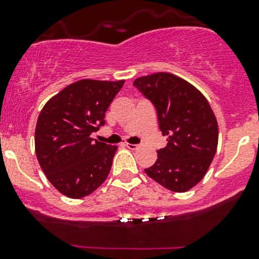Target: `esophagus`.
I'll use <instances>...</instances> for the list:
<instances>
[{"label": "esophagus", "instance_id": "34e87169", "mask_svg": "<svg viewBox=\"0 0 259 259\" xmlns=\"http://www.w3.org/2000/svg\"><path fill=\"white\" fill-rule=\"evenodd\" d=\"M126 146L130 149V150H137V149L139 148V145L138 144H130V143H126Z\"/></svg>", "mask_w": 259, "mask_h": 259}]
</instances>
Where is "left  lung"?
I'll return each mask as SVG.
<instances>
[{"label": "left lung", "instance_id": "1", "mask_svg": "<svg viewBox=\"0 0 259 259\" xmlns=\"http://www.w3.org/2000/svg\"><path fill=\"white\" fill-rule=\"evenodd\" d=\"M156 108L168 144L146 176L171 192H188L207 173L218 146V122L209 101L195 86L169 72L134 80Z\"/></svg>", "mask_w": 259, "mask_h": 259}]
</instances>
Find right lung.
Listing matches in <instances>:
<instances>
[{
    "mask_svg": "<svg viewBox=\"0 0 259 259\" xmlns=\"http://www.w3.org/2000/svg\"><path fill=\"white\" fill-rule=\"evenodd\" d=\"M124 81H75L52 96L38 115L36 156L61 194L80 199L108 178L117 146L90 135L105 124L106 110Z\"/></svg>",
    "mask_w": 259,
    "mask_h": 259,
    "instance_id": "1",
    "label": "right lung"
}]
</instances>
